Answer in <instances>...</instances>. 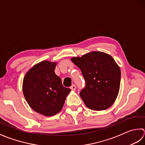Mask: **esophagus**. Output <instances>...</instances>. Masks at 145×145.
Segmentation results:
<instances>
[{
	"mask_svg": "<svg viewBox=\"0 0 145 145\" xmlns=\"http://www.w3.org/2000/svg\"><path fill=\"white\" fill-rule=\"evenodd\" d=\"M70 88H71V90H73V91L76 90V85H75V84H72V85L70 87Z\"/></svg>",
	"mask_w": 145,
	"mask_h": 145,
	"instance_id": "esophagus-1",
	"label": "esophagus"
}]
</instances>
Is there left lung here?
<instances>
[{"label": "left lung", "instance_id": "8db88e82", "mask_svg": "<svg viewBox=\"0 0 145 145\" xmlns=\"http://www.w3.org/2000/svg\"><path fill=\"white\" fill-rule=\"evenodd\" d=\"M71 61L81 69L86 85L79 93L91 110H105L110 108L119 93L121 71L110 55L94 51L74 57Z\"/></svg>", "mask_w": 145, "mask_h": 145}]
</instances>
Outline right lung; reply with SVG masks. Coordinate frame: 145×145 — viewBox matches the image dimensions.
<instances>
[{"label": "right lung", "mask_w": 145, "mask_h": 145, "mask_svg": "<svg viewBox=\"0 0 145 145\" xmlns=\"http://www.w3.org/2000/svg\"><path fill=\"white\" fill-rule=\"evenodd\" d=\"M56 66L49 61L40 62L26 73L23 81V93L27 103L46 116H54L61 110L71 91L55 74Z\"/></svg>", "instance_id": "add662e5"}]
</instances>
